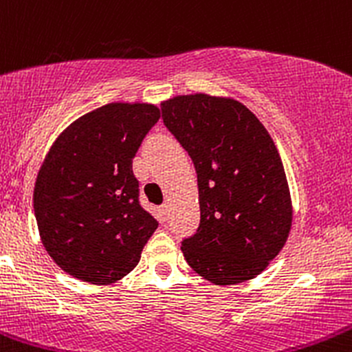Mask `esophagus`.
I'll use <instances>...</instances> for the list:
<instances>
[{
    "mask_svg": "<svg viewBox=\"0 0 352 352\" xmlns=\"http://www.w3.org/2000/svg\"><path fill=\"white\" fill-rule=\"evenodd\" d=\"M160 215L164 219H167V215H168V204H162V206H160Z\"/></svg>",
    "mask_w": 352,
    "mask_h": 352,
    "instance_id": "1",
    "label": "esophagus"
}]
</instances>
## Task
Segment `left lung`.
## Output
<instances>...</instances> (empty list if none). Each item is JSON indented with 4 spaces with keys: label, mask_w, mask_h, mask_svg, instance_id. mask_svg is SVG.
Segmentation results:
<instances>
[{
    "label": "left lung",
    "mask_w": 352,
    "mask_h": 352,
    "mask_svg": "<svg viewBox=\"0 0 352 352\" xmlns=\"http://www.w3.org/2000/svg\"><path fill=\"white\" fill-rule=\"evenodd\" d=\"M162 118L197 172L200 223L182 241L185 261L212 284L254 279L280 252L292 223L287 179L272 138L234 98L173 96L162 103Z\"/></svg>",
    "instance_id": "left-lung-1"
}]
</instances>
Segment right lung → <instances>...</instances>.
Segmentation results:
<instances>
[{"label": "right lung", "mask_w": 352, "mask_h": 352, "mask_svg": "<svg viewBox=\"0 0 352 352\" xmlns=\"http://www.w3.org/2000/svg\"><path fill=\"white\" fill-rule=\"evenodd\" d=\"M160 118L150 103H108L67 126L38 172L34 217L50 257L91 284H111L140 261L158 222L140 206L132 162Z\"/></svg>", "instance_id": "add662e5"}]
</instances>
